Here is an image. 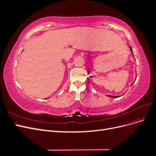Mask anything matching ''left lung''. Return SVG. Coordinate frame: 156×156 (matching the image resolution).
Segmentation results:
<instances>
[{"instance_id":"8db88e82","label":"left lung","mask_w":156,"mask_h":156,"mask_svg":"<svg viewBox=\"0 0 156 156\" xmlns=\"http://www.w3.org/2000/svg\"><path fill=\"white\" fill-rule=\"evenodd\" d=\"M129 49H130V51H131V53H133V50H132L131 47L129 46ZM133 57H134V56H133ZM135 80H136V79H135ZM133 84V83L131 84V85H132V84ZM123 94H124V93ZM107 96H108V97H110V98H119V97H120L121 96H111V95H107Z\"/></svg>"}]
</instances>
